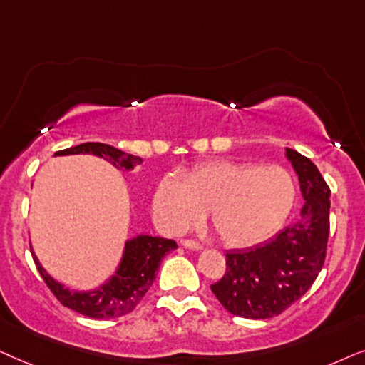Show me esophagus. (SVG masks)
Segmentation results:
<instances>
[{"label": "esophagus", "mask_w": 365, "mask_h": 365, "mask_svg": "<svg viewBox=\"0 0 365 365\" xmlns=\"http://www.w3.org/2000/svg\"><path fill=\"white\" fill-rule=\"evenodd\" d=\"M180 244H182V247H185V249H190V250H202L203 249V245L202 244H198L197 240H182L180 242Z\"/></svg>", "instance_id": "obj_1"}]
</instances>
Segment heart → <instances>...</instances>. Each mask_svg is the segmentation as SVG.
Returning <instances> with one entry per match:
<instances>
[{
  "mask_svg": "<svg viewBox=\"0 0 365 365\" xmlns=\"http://www.w3.org/2000/svg\"><path fill=\"white\" fill-rule=\"evenodd\" d=\"M295 202V182L279 165L213 160L183 173L167 175L153 195L160 227L178 233L202 220L222 244L249 247L269 239L287 220Z\"/></svg>",
  "mask_w": 365,
  "mask_h": 365,
  "instance_id": "obj_1",
  "label": "heart"
}]
</instances>
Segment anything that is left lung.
<instances>
[{"mask_svg": "<svg viewBox=\"0 0 365 365\" xmlns=\"http://www.w3.org/2000/svg\"><path fill=\"white\" fill-rule=\"evenodd\" d=\"M297 173L304 205L300 217L275 239L227 252V274L210 285L223 307L245 319L279 315L310 289L322 270L329 239L330 190L307 157L285 148Z\"/></svg>", "mask_w": 365, "mask_h": 365, "instance_id": "8db88e82", "label": "left lung"}]
</instances>
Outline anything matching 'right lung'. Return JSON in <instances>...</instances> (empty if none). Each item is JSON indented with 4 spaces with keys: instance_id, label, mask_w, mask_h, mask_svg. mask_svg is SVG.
I'll return each mask as SVG.
<instances>
[{
    "instance_id": "add662e5",
    "label": "right lung",
    "mask_w": 365,
    "mask_h": 365,
    "mask_svg": "<svg viewBox=\"0 0 365 365\" xmlns=\"http://www.w3.org/2000/svg\"><path fill=\"white\" fill-rule=\"evenodd\" d=\"M65 155H95L105 158L118 170H133L143 162L140 157L125 153L121 150L110 147L105 143H81L76 147L56 152L55 157ZM177 249V242L162 237L137 235L126 240L123 254L116 265L113 274L103 284L93 290H75L65 287V284L51 277L38 260V257L31 249V255L35 259L43 280L46 282L51 292L65 307L75 312L93 319H115L130 314L137 307L143 295L152 287L155 277L160 269V262L168 252Z\"/></svg>"
}]
</instances>
